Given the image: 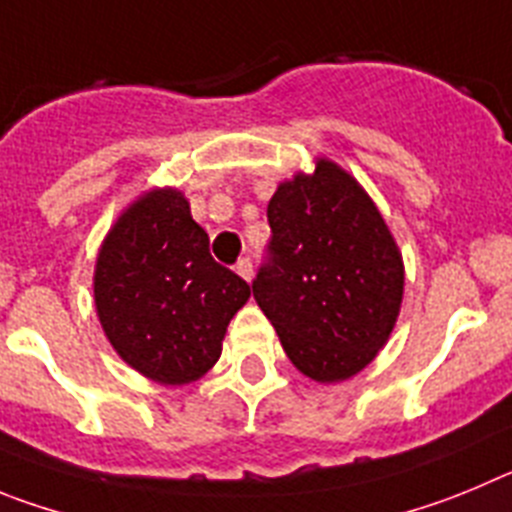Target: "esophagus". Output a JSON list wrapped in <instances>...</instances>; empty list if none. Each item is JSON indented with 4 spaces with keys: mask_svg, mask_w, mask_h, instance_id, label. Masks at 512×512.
<instances>
[{
    "mask_svg": "<svg viewBox=\"0 0 512 512\" xmlns=\"http://www.w3.org/2000/svg\"><path fill=\"white\" fill-rule=\"evenodd\" d=\"M234 270H237L239 278L250 283V280H252V262H250V257H242V260L237 262V267H234Z\"/></svg>",
    "mask_w": 512,
    "mask_h": 512,
    "instance_id": "34e87169",
    "label": "esophagus"
}]
</instances>
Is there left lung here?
<instances>
[{
  "instance_id": "1",
  "label": "left lung",
  "mask_w": 512,
  "mask_h": 512,
  "mask_svg": "<svg viewBox=\"0 0 512 512\" xmlns=\"http://www.w3.org/2000/svg\"><path fill=\"white\" fill-rule=\"evenodd\" d=\"M270 260L252 283L288 359L316 382H344L377 357L398 321V242L357 178L329 158L275 188Z\"/></svg>"
}]
</instances>
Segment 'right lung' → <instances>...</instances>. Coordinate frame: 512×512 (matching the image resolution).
<instances>
[{
  "instance_id": "obj_1",
  "label": "right lung",
  "mask_w": 512,
  "mask_h": 512,
  "mask_svg": "<svg viewBox=\"0 0 512 512\" xmlns=\"http://www.w3.org/2000/svg\"><path fill=\"white\" fill-rule=\"evenodd\" d=\"M252 288L214 262L209 234L178 188L142 191L109 227L94 265L104 336L135 372L188 385L222 357L234 313Z\"/></svg>"
}]
</instances>
